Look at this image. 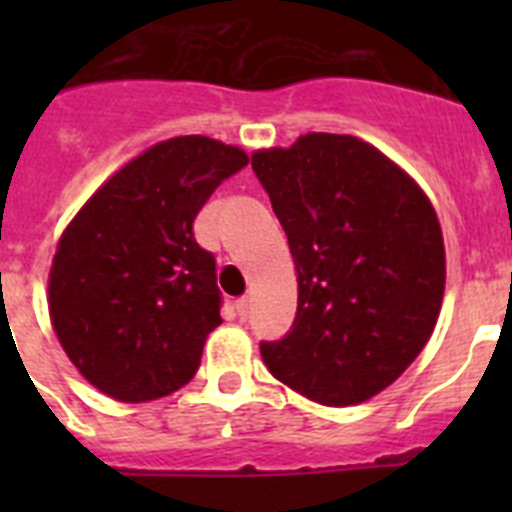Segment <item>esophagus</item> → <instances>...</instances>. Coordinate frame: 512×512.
<instances>
[{
    "instance_id": "obj_1",
    "label": "esophagus",
    "mask_w": 512,
    "mask_h": 512,
    "mask_svg": "<svg viewBox=\"0 0 512 512\" xmlns=\"http://www.w3.org/2000/svg\"><path fill=\"white\" fill-rule=\"evenodd\" d=\"M248 310H251V305H248L246 297H241V300H235V312H238V318L246 320L248 318Z\"/></svg>"
}]
</instances>
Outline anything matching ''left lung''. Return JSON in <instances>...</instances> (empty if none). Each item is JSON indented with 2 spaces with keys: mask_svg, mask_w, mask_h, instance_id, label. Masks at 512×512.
<instances>
[{
  "mask_svg": "<svg viewBox=\"0 0 512 512\" xmlns=\"http://www.w3.org/2000/svg\"><path fill=\"white\" fill-rule=\"evenodd\" d=\"M251 166L287 233L297 318L261 359L330 408L387 390L436 328L446 287L438 215L413 176L356 135L307 133Z\"/></svg>",
  "mask_w": 512,
  "mask_h": 512,
  "instance_id": "8db88e82",
  "label": "left lung"
}]
</instances>
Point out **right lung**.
<instances>
[{"instance_id":"obj_1","label":"right lung","mask_w":512,"mask_h":512,"mask_svg":"<svg viewBox=\"0 0 512 512\" xmlns=\"http://www.w3.org/2000/svg\"><path fill=\"white\" fill-rule=\"evenodd\" d=\"M243 148L179 135L117 169L58 238L48 312L71 364L120 402L166 397L200 369L220 318L212 253L192 223Z\"/></svg>"}]
</instances>
